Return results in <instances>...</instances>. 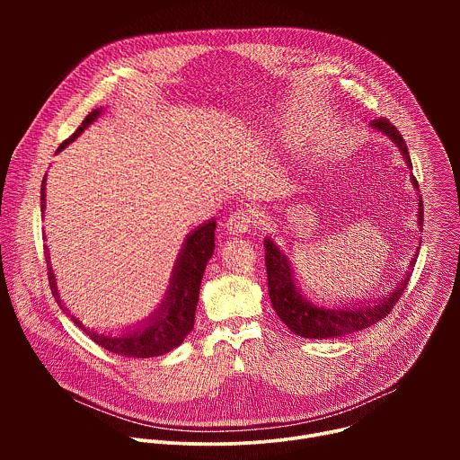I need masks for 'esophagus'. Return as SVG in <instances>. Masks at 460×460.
I'll return each mask as SVG.
<instances>
[{
	"label": "esophagus",
	"mask_w": 460,
	"mask_h": 460,
	"mask_svg": "<svg viewBox=\"0 0 460 460\" xmlns=\"http://www.w3.org/2000/svg\"><path fill=\"white\" fill-rule=\"evenodd\" d=\"M254 215L251 213V211H236V213H233L231 217H229V220H227V224H226V227H227V233L229 234H234V236H238V234H243V233H247L252 226H254Z\"/></svg>",
	"instance_id": "1"
}]
</instances>
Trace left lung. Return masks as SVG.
Returning a JSON list of instances; mask_svg holds the SVG:
<instances>
[{
  "instance_id": "1",
  "label": "left lung",
  "mask_w": 460,
  "mask_h": 460,
  "mask_svg": "<svg viewBox=\"0 0 460 460\" xmlns=\"http://www.w3.org/2000/svg\"><path fill=\"white\" fill-rule=\"evenodd\" d=\"M369 128L373 130V133H380L385 138H389L391 144L401 151L408 169L410 171L413 169L411 158L408 153V146L395 125L389 123L387 119H375L369 123ZM410 178H411L413 187L419 190L417 178L413 174H410ZM417 199H419L417 224L420 229L422 220H424L422 218L424 217L422 196H417ZM264 249H266L268 289H270V298H271L275 313L298 337L318 339V341L344 337V335L362 332V330H366V327L382 320L385 314H389L393 305L397 304V300L404 293L410 275L415 268L417 256H419V249H417V254H413V258L410 261V268H408L406 275L402 277V280L395 288H391V291L387 295H384L382 298H376L373 302L357 300V302H348V304L341 302V305H337V304L320 305V304L305 298V295L302 293V289L295 279V271L291 268L289 258L275 243V240L271 236H266Z\"/></svg>"
}]
</instances>
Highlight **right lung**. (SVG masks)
Here are the masks:
<instances>
[{"label":"right lung","mask_w":460,"mask_h":460,"mask_svg":"<svg viewBox=\"0 0 460 460\" xmlns=\"http://www.w3.org/2000/svg\"><path fill=\"white\" fill-rule=\"evenodd\" d=\"M102 107L94 109L85 116L82 125L75 130L71 138L65 140L56 153H61L69 144H73L84 130L96 121V118L102 114ZM45 178L41 181V213L45 215L47 209V190H45ZM215 229L217 220H208L194 227L183 240L181 249L176 256V261L172 266V273L169 279V288L158 304V307L144 320L137 322L135 325H128L119 333H100L96 330H91L85 323H82L80 318L71 314L69 307L65 305L58 293V284L54 271L50 268V256L49 249L45 247V258L49 266V284L50 291L59 304V307L69 314V318L80 327L84 333H87L89 339H93L98 346L105 348L111 353L121 355V357H135V358H151L160 357L174 348H178L183 339L192 332L194 325V313L196 304H199L200 295V284L206 271L208 261L213 256L215 251ZM45 238V236H43Z\"/></svg>","instance_id":"right-lung-1"}]
</instances>
